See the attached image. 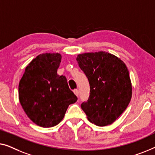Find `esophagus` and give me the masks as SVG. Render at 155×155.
I'll use <instances>...</instances> for the list:
<instances>
[{
  "label": "esophagus",
  "mask_w": 155,
  "mask_h": 155,
  "mask_svg": "<svg viewBox=\"0 0 155 155\" xmlns=\"http://www.w3.org/2000/svg\"><path fill=\"white\" fill-rule=\"evenodd\" d=\"M74 94L78 97V89H74Z\"/></svg>",
  "instance_id": "1"
}]
</instances>
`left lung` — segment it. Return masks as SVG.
Listing matches in <instances>:
<instances>
[{
  "mask_svg": "<svg viewBox=\"0 0 155 155\" xmlns=\"http://www.w3.org/2000/svg\"><path fill=\"white\" fill-rule=\"evenodd\" d=\"M77 61L90 84V95L81 107L91 123L98 126L112 124L131 99L127 67L117 57L103 51L79 54Z\"/></svg>",
  "mask_w": 155,
  "mask_h": 155,
  "instance_id": "obj_1",
  "label": "left lung"
}]
</instances>
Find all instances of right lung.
<instances>
[{"label":"right lung","instance_id":"1","mask_svg":"<svg viewBox=\"0 0 155 155\" xmlns=\"http://www.w3.org/2000/svg\"><path fill=\"white\" fill-rule=\"evenodd\" d=\"M61 59L59 53L41 54L27 65L19 81L21 105L27 117L41 127L58 125L69 104L77 100L66 77L57 74Z\"/></svg>","mask_w":155,"mask_h":155}]
</instances>
